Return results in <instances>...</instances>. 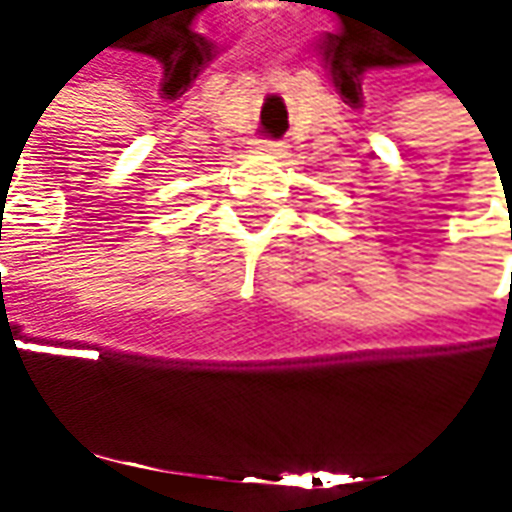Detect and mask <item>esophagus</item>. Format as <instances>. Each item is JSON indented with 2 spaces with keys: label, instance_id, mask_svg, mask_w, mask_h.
<instances>
[{
  "label": "esophagus",
  "instance_id": "obj_1",
  "mask_svg": "<svg viewBox=\"0 0 512 512\" xmlns=\"http://www.w3.org/2000/svg\"><path fill=\"white\" fill-rule=\"evenodd\" d=\"M259 152L279 160V157H287V143H281V140H259Z\"/></svg>",
  "mask_w": 512,
  "mask_h": 512
}]
</instances>
